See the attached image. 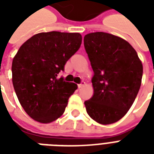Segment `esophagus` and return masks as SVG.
Here are the masks:
<instances>
[{
	"mask_svg": "<svg viewBox=\"0 0 154 154\" xmlns=\"http://www.w3.org/2000/svg\"><path fill=\"white\" fill-rule=\"evenodd\" d=\"M85 85V82H82L80 84L77 85V86H78V88H82V87H83Z\"/></svg>",
	"mask_w": 154,
	"mask_h": 154,
	"instance_id": "esophagus-1",
	"label": "esophagus"
}]
</instances>
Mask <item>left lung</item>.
<instances>
[{
	"instance_id": "1",
	"label": "left lung",
	"mask_w": 154,
	"mask_h": 154,
	"mask_svg": "<svg viewBox=\"0 0 154 154\" xmlns=\"http://www.w3.org/2000/svg\"><path fill=\"white\" fill-rule=\"evenodd\" d=\"M84 46L94 72V96L85 101L86 111L100 124L114 123L126 114L138 94L142 64L129 42L107 32L85 35Z\"/></svg>"
}]
</instances>
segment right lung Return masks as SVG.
Here are the masks:
<instances>
[{"instance_id": "obj_1", "label": "right lung", "mask_w": 154, "mask_h": 154, "mask_svg": "<svg viewBox=\"0 0 154 154\" xmlns=\"http://www.w3.org/2000/svg\"><path fill=\"white\" fill-rule=\"evenodd\" d=\"M78 32H41L20 47L12 64L13 85L20 105L32 119L50 123L64 113L77 85L58 78L79 49Z\"/></svg>"}]
</instances>
